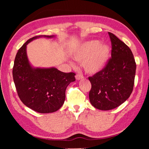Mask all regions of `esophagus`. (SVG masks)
I'll list each match as a JSON object with an SVG mask.
<instances>
[{
    "label": "esophagus",
    "instance_id": "1",
    "mask_svg": "<svg viewBox=\"0 0 149 149\" xmlns=\"http://www.w3.org/2000/svg\"><path fill=\"white\" fill-rule=\"evenodd\" d=\"M76 79H77V80H79V79H82V78H83V77L84 76H83V74H77L76 75Z\"/></svg>",
    "mask_w": 149,
    "mask_h": 149
}]
</instances>
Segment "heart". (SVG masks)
I'll return each mask as SVG.
<instances>
[{
  "instance_id": "obj_1",
  "label": "heart",
  "mask_w": 149,
  "mask_h": 149,
  "mask_svg": "<svg viewBox=\"0 0 149 149\" xmlns=\"http://www.w3.org/2000/svg\"><path fill=\"white\" fill-rule=\"evenodd\" d=\"M111 49L106 44L96 40L83 43L73 53V58L82 63L86 72L90 74L100 73L107 65L110 58Z\"/></svg>"
}]
</instances>
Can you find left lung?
I'll return each instance as SVG.
<instances>
[{
  "label": "left lung",
  "mask_w": 149,
  "mask_h": 149,
  "mask_svg": "<svg viewBox=\"0 0 149 149\" xmlns=\"http://www.w3.org/2000/svg\"><path fill=\"white\" fill-rule=\"evenodd\" d=\"M111 58L100 73L88 78L91 84L90 102L96 109L107 111L119 106L131 94L136 63L129 47L115 35L108 32Z\"/></svg>",
  "instance_id": "left-lung-1"
}]
</instances>
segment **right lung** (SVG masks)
Listing matches in <instances>:
<instances>
[{"label": "right lung", "mask_w": 149, "mask_h": 149, "mask_svg": "<svg viewBox=\"0 0 149 149\" xmlns=\"http://www.w3.org/2000/svg\"><path fill=\"white\" fill-rule=\"evenodd\" d=\"M54 36L39 35L28 40L18 50L12 74L18 96L24 104L40 113H50L58 111L65 100L68 84L76 80L73 72L64 73L55 68H34L26 55L29 43L39 37Z\"/></svg>", "instance_id": "1"}]
</instances>
